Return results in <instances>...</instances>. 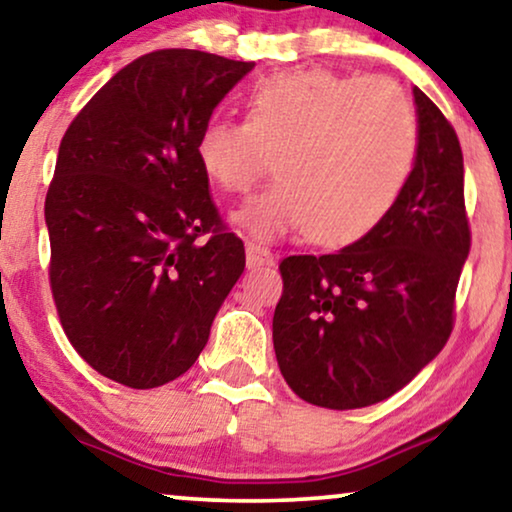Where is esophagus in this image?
I'll list each match as a JSON object with an SVG mask.
<instances>
[{"mask_svg":"<svg viewBox=\"0 0 512 512\" xmlns=\"http://www.w3.org/2000/svg\"><path fill=\"white\" fill-rule=\"evenodd\" d=\"M245 262H248V269H257V267H264V264L274 262V255H271L267 245L248 241L245 243Z\"/></svg>","mask_w":512,"mask_h":512,"instance_id":"obj_1","label":"esophagus"}]
</instances>
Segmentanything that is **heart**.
<instances>
[{
	"instance_id": "b5f03b06",
	"label": "heart",
	"mask_w": 512,
	"mask_h": 512,
	"mask_svg": "<svg viewBox=\"0 0 512 512\" xmlns=\"http://www.w3.org/2000/svg\"><path fill=\"white\" fill-rule=\"evenodd\" d=\"M419 152L414 109L395 81L297 70L257 81L245 124L210 119L196 138L203 175L245 194L274 159L278 180L234 222L257 238L306 229L323 248L372 234L403 196Z\"/></svg>"
}]
</instances>
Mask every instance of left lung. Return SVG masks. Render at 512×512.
Masks as SVG:
<instances>
[{
  "mask_svg": "<svg viewBox=\"0 0 512 512\" xmlns=\"http://www.w3.org/2000/svg\"><path fill=\"white\" fill-rule=\"evenodd\" d=\"M412 93L417 163L386 220L332 255L281 262L278 367L299 398L327 410L391 398L452 335L470 250L463 154L445 114L417 86Z\"/></svg>",
  "mask_w": 512,
  "mask_h": 512,
  "instance_id": "8db88e82",
  "label": "left lung"
}]
</instances>
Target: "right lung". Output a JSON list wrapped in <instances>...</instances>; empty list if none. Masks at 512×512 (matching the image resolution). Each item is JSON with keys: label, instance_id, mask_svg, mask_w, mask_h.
<instances>
[{"label": "right lung", "instance_id": "add662e5", "mask_svg": "<svg viewBox=\"0 0 512 512\" xmlns=\"http://www.w3.org/2000/svg\"><path fill=\"white\" fill-rule=\"evenodd\" d=\"M252 67L192 49L147 53L60 142L44 206L51 290L67 339L102 377L156 388L185 374L243 274V241L210 199L196 138Z\"/></svg>", "mask_w": 512, "mask_h": 512}]
</instances>
